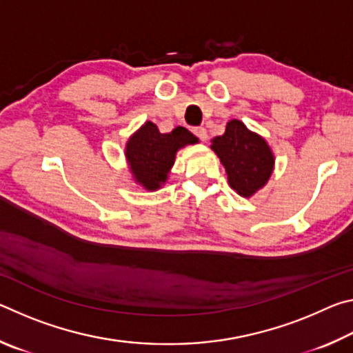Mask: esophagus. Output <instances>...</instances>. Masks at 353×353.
I'll return each instance as SVG.
<instances>
[{
	"mask_svg": "<svg viewBox=\"0 0 353 353\" xmlns=\"http://www.w3.org/2000/svg\"><path fill=\"white\" fill-rule=\"evenodd\" d=\"M194 134H196V137H198L201 141H207V139H208V134H207V129L205 128H196L194 129Z\"/></svg>",
	"mask_w": 353,
	"mask_h": 353,
	"instance_id": "esophagus-1",
	"label": "esophagus"
}]
</instances>
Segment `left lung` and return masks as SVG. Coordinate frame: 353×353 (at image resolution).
Masks as SVG:
<instances>
[{"label": "left lung", "instance_id": "8db88e82", "mask_svg": "<svg viewBox=\"0 0 353 353\" xmlns=\"http://www.w3.org/2000/svg\"><path fill=\"white\" fill-rule=\"evenodd\" d=\"M210 148L225 168L230 188L243 198L254 196L270 181L276 163L272 149L240 119H230L225 132L214 137Z\"/></svg>", "mask_w": 353, "mask_h": 353}]
</instances>
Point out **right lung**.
<instances>
[{"instance_id": "1", "label": "right lung", "mask_w": 353, "mask_h": 353, "mask_svg": "<svg viewBox=\"0 0 353 353\" xmlns=\"http://www.w3.org/2000/svg\"><path fill=\"white\" fill-rule=\"evenodd\" d=\"M198 137L177 126L170 134H162L152 121L129 137L124 155L135 183L148 191H157L168 181L179 149L196 145Z\"/></svg>"}]
</instances>
